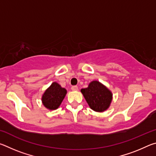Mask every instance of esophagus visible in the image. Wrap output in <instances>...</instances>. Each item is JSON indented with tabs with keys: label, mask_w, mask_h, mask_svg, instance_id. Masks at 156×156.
Returning <instances> with one entry per match:
<instances>
[{
	"label": "esophagus",
	"mask_w": 156,
	"mask_h": 156,
	"mask_svg": "<svg viewBox=\"0 0 156 156\" xmlns=\"http://www.w3.org/2000/svg\"><path fill=\"white\" fill-rule=\"evenodd\" d=\"M71 89H72V91H78V87L77 86H72Z\"/></svg>",
	"instance_id": "1"
}]
</instances>
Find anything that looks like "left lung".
Returning a JSON list of instances; mask_svg holds the SVG:
<instances>
[{
  "label": "left lung",
  "mask_w": 156,
  "mask_h": 156,
  "mask_svg": "<svg viewBox=\"0 0 156 156\" xmlns=\"http://www.w3.org/2000/svg\"><path fill=\"white\" fill-rule=\"evenodd\" d=\"M81 92L89 106L95 112H105L112 101V91L97 80L91 82L88 87L82 89Z\"/></svg>",
  "instance_id": "left-lung-1"
}]
</instances>
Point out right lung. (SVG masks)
<instances>
[{
  "label": "right lung",
  "mask_w": 156,
  "mask_h": 156,
  "mask_svg": "<svg viewBox=\"0 0 156 156\" xmlns=\"http://www.w3.org/2000/svg\"><path fill=\"white\" fill-rule=\"evenodd\" d=\"M66 94L67 90L54 82L44 91L42 96V102L47 109L55 110L59 107Z\"/></svg>",
  "instance_id": "obj_1"
}]
</instances>
